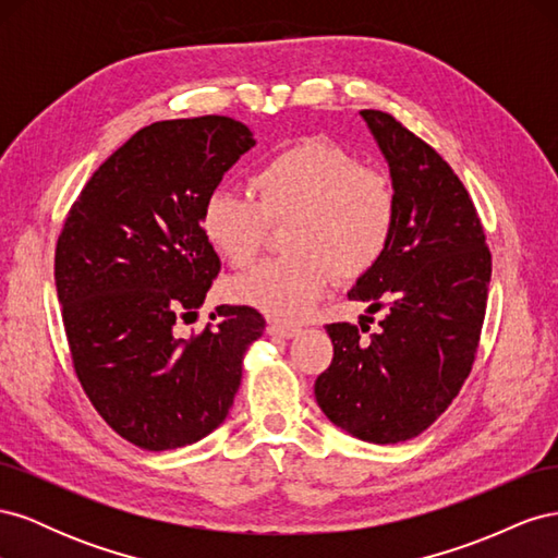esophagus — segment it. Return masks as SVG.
<instances>
[{
  "label": "esophagus",
  "mask_w": 558,
  "mask_h": 558,
  "mask_svg": "<svg viewBox=\"0 0 558 558\" xmlns=\"http://www.w3.org/2000/svg\"><path fill=\"white\" fill-rule=\"evenodd\" d=\"M267 332L269 335H281V337H295L300 332V326L298 324H289V320L272 318L267 324Z\"/></svg>",
  "instance_id": "1"
}]
</instances>
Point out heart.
Masks as SVG:
<instances>
[{
    "label": "heart",
    "mask_w": 558,
    "mask_h": 558,
    "mask_svg": "<svg viewBox=\"0 0 558 558\" xmlns=\"http://www.w3.org/2000/svg\"><path fill=\"white\" fill-rule=\"evenodd\" d=\"M251 189L256 199L226 189L209 193L199 230L218 256L246 267L263 248L267 223H286L283 256L228 286L234 300L267 314H305L332 275H367L393 240L398 197L391 179L335 144L307 140L279 150L253 172Z\"/></svg>",
    "instance_id": "b5f03b06"
}]
</instances>
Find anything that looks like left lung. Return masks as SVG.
Segmentation results:
<instances>
[{"label": "left lung", "instance_id": "left-lung-1", "mask_svg": "<svg viewBox=\"0 0 558 558\" xmlns=\"http://www.w3.org/2000/svg\"><path fill=\"white\" fill-rule=\"evenodd\" d=\"M361 116L391 167L393 240L349 300L386 310L377 330L328 324L332 361L314 384L335 426L375 445L412 440L459 396L477 356L492 251L472 197L447 160L391 113ZM373 324V320H369Z\"/></svg>", "mask_w": 558, "mask_h": 558}]
</instances>
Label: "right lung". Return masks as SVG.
<instances>
[{
  "mask_svg": "<svg viewBox=\"0 0 558 558\" xmlns=\"http://www.w3.org/2000/svg\"><path fill=\"white\" fill-rule=\"evenodd\" d=\"M256 144L228 116L146 125L83 185L56 246V289L74 373L93 408L146 451L193 445L226 421L246 347L265 318L216 307L179 337L221 272L199 209Z\"/></svg>",
  "mask_w": 558,
  "mask_h": 558,
  "instance_id": "obj_1",
  "label": "right lung"
}]
</instances>
